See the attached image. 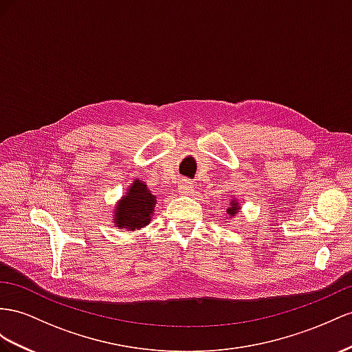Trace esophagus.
Segmentation results:
<instances>
[{
  "instance_id": "34e87169",
  "label": "esophagus",
  "mask_w": 352,
  "mask_h": 352,
  "mask_svg": "<svg viewBox=\"0 0 352 352\" xmlns=\"http://www.w3.org/2000/svg\"><path fill=\"white\" fill-rule=\"evenodd\" d=\"M178 190H179V193H192L193 192V183L184 178V179H182V182H179Z\"/></svg>"
}]
</instances>
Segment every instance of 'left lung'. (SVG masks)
<instances>
[{
    "label": "left lung",
    "instance_id": "8db88e82",
    "mask_svg": "<svg viewBox=\"0 0 352 352\" xmlns=\"http://www.w3.org/2000/svg\"><path fill=\"white\" fill-rule=\"evenodd\" d=\"M236 212H239V205L235 199H233V201H230V206L228 208V214L230 215V217H233V215H235Z\"/></svg>",
    "mask_w": 352,
    "mask_h": 352
}]
</instances>
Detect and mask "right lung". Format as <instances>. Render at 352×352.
<instances>
[{
    "instance_id": "add662e5",
    "label": "right lung",
    "mask_w": 352,
    "mask_h": 352,
    "mask_svg": "<svg viewBox=\"0 0 352 352\" xmlns=\"http://www.w3.org/2000/svg\"><path fill=\"white\" fill-rule=\"evenodd\" d=\"M156 196L140 179H135L129 187V192L117 204L114 220L117 228L128 230L141 229L150 223V215L155 212Z\"/></svg>"
}]
</instances>
